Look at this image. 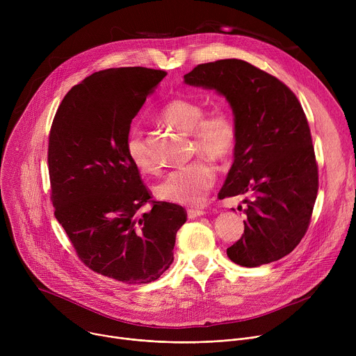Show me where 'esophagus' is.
Segmentation results:
<instances>
[{"label":"esophagus","instance_id":"obj_1","mask_svg":"<svg viewBox=\"0 0 356 356\" xmlns=\"http://www.w3.org/2000/svg\"><path fill=\"white\" fill-rule=\"evenodd\" d=\"M206 214V211H202V210H194V209H190L188 211H187V216H188V218H197V217H202Z\"/></svg>","mask_w":356,"mask_h":356}]
</instances>
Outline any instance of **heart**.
<instances>
[{"instance_id": "1", "label": "heart", "mask_w": 356, "mask_h": 356, "mask_svg": "<svg viewBox=\"0 0 356 356\" xmlns=\"http://www.w3.org/2000/svg\"><path fill=\"white\" fill-rule=\"evenodd\" d=\"M202 104L188 98H175L161 110L162 122L190 134L193 150L217 162L228 161L238 147L239 129L235 117L224 108H217L204 115ZM127 155L132 165L149 173L155 170L142 131L132 128L125 142ZM217 179L216 168L206 158H200L187 166L170 172L155 187L161 200L181 206H198L206 200Z\"/></svg>"}]
</instances>
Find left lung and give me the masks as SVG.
Instances as JSON below:
<instances>
[{"instance_id":"obj_1","label":"left lung","mask_w":356,"mask_h":356,"mask_svg":"<svg viewBox=\"0 0 356 356\" xmlns=\"http://www.w3.org/2000/svg\"><path fill=\"white\" fill-rule=\"evenodd\" d=\"M184 83L224 95L238 124L234 163L218 197L249 200L243 234L227 249L228 258L246 268L282 259L307 232L318 191L310 127L297 97L239 59L198 65Z\"/></svg>"}]
</instances>
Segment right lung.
<instances>
[{"label":"right lung","instance_id":"1","mask_svg":"<svg viewBox=\"0 0 356 356\" xmlns=\"http://www.w3.org/2000/svg\"><path fill=\"white\" fill-rule=\"evenodd\" d=\"M165 76L146 67L92 73L65 95L49 135L56 220L86 266L128 284L169 269L187 220L181 206L166 201L139 213L150 193L125 147L132 120Z\"/></svg>","mask_w":356,"mask_h":356}]
</instances>
